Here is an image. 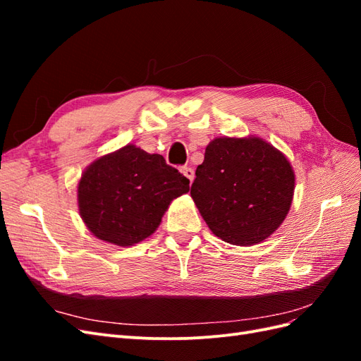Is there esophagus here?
Returning <instances> with one entry per match:
<instances>
[{
    "instance_id": "34e87169",
    "label": "esophagus",
    "mask_w": 361,
    "mask_h": 361,
    "mask_svg": "<svg viewBox=\"0 0 361 361\" xmlns=\"http://www.w3.org/2000/svg\"><path fill=\"white\" fill-rule=\"evenodd\" d=\"M180 171L183 173V176H187L190 179V182H192V179H194V170L191 167L183 166V167H180Z\"/></svg>"
}]
</instances>
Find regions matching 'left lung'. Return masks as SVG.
Returning <instances> with one entry per match:
<instances>
[{
  "label": "left lung",
  "mask_w": 361,
  "mask_h": 361,
  "mask_svg": "<svg viewBox=\"0 0 361 361\" xmlns=\"http://www.w3.org/2000/svg\"><path fill=\"white\" fill-rule=\"evenodd\" d=\"M293 190V170L280 150L257 137H223L207 145L191 197L215 236L255 245L285 220Z\"/></svg>",
  "instance_id": "obj_1"
}]
</instances>
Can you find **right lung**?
I'll return each instance as SVG.
<instances>
[{
	"label": "right lung",
	"mask_w": 361,
	"mask_h": 361,
	"mask_svg": "<svg viewBox=\"0 0 361 361\" xmlns=\"http://www.w3.org/2000/svg\"><path fill=\"white\" fill-rule=\"evenodd\" d=\"M190 180L161 155L128 145L92 162L78 183L80 215L105 243L134 245L157 231Z\"/></svg>",
	"instance_id": "right-lung-1"
}]
</instances>
